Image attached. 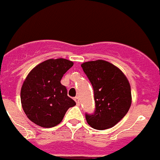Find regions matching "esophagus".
<instances>
[{"label":"esophagus","mask_w":160,"mask_h":160,"mask_svg":"<svg viewBox=\"0 0 160 160\" xmlns=\"http://www.w3.org/2000/svg\"><path fill=\"white\" fill-rule=\"evenodd\" d=\"M74 101L76 102V103H77V105H79V104H80V102H79L78 97H75V98H74Z\"/></svg>","instance_id":"34e87169"}]
</instances>
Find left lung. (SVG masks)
Wrapping results in <instances>:
<instances>
[{"label": "left lung", "mask_w": 160, "mask_h": 160, "mask_svg": "<svg viewBox=\"0 0 160 160\" xmlns=\"http://www.w3.org/2000/svg\"><path fill=\"white\" fill-rule=\"evenodd\" d=\"M92 84L95 112L86 114L87 122L94 129H109L116 125L129 111L132 102L131 85L119 68L104 60L81 65Z\"/></svg>", "instance_id": "8db88e82"}]
</instances>
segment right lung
Wrapping results in <instances>:
<instances>
[{
  "label": "right lung",
  "instance_id": "right-lung-1",
  "mask_svg": "<svg viewBox=\"0 0 160 160\" xmlns=\"http://www.w3.org/2000/svg\"><path fill=\"white\" fill-rule=\"evenodd\" d=\"M73 65L67 59L51 58L29 72L21 89V102L30 121L42 128H53L62 121L68 109L76 105L61 84L64 73Z\"/></svg>",
  "mask_w": 160,
  "mask_h": 160
}]
</instances>
